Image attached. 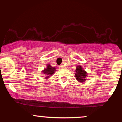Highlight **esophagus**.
Segmentation results:
<instances>
[{
    "instance_id": "34e87169",
    "label": "esophagus",
    "mask_w": 122,
    "mask_h": 122,
    "mask_svg": "<svg viewBox=\"0 0 122 122\" xmlns=\"http://www.w3.org/2000/svg\"><path fill=\"white\" fill-rule=\"evenodd\" d=\"M59 68H60V69H62V68H64V66L63 65H60V66H59Z\"/></svg>"
}]
</instances>
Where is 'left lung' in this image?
I'll use <instances>...</instances> for the list:
<instances>
[{"label":"left lung","mask_w":122,"mask_h":122,"mask_svg":"<svg viewBox=\"0 0 122 122\" xmlns=\"http://www.w3.org/2000/svg\"><path fill=\"white\" fill-rule=\"evenodd\" d=\"M76 69L75 70V77L76 79L78 81L83 83L86 81L88 77V74L85 69H83L82 66L77 65L76 66Z\"/></svg>","instance_id":"left-lung-1"}]
</instances>
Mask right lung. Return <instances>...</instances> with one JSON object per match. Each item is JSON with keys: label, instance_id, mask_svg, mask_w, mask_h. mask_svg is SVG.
<instances>
[{"label": "right lung", "instance_id": "add662e5", "mask_svg": "<svg viewBox=\"0 0 122 122\" xmlns=\"http://www.w3.org/2000/svg\"><path fill=\"white\" fill-rule=\"evenodd\" d=\"M56 71V68L51 66L49 64H47L46 66V68H45L44 69L41 71V73L45 76V79H48L50 77L53 75Z\"/></svg>", "mask_w": 122, "mask_h": 122}]
</instances>
